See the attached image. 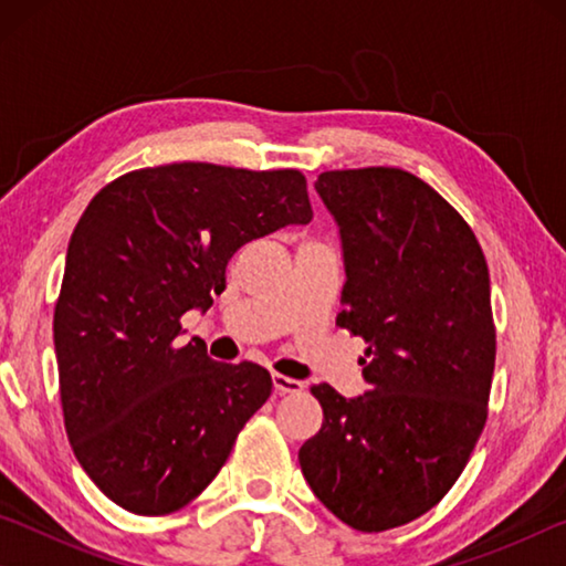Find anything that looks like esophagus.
Returning <instances> with one entry per match:
<instances>
[{"instance_id": "esophagus-1", "label": "esophagus", "mask_w": 566, "mask_h": 566, "mask_svg": "<svg viewBox=\"0 0 566 566\" xmlns=\"http://www.w3.org/2000/svg\"><path fill=\"white\" fill-rule=\"evenodd\" d=\"M272 381H274L276 395H300V391H304V381H300V379H292V377H284V375H272Z\"/></svg>"}]
</instances>
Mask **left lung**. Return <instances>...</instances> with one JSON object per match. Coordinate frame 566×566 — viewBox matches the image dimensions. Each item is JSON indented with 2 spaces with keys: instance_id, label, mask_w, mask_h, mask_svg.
<instances>
[{
  "instance_id": "8db88e82",
  "label": "left lung",
  "mask_w": 566,
  "mask_h": 566,
  "mask_svg": "<svg viewBox=\"0 0 566 566\" xmlns=\"http://www.w3.org/2000/svg\"><path fill=\"white\" fill-rule=\"evenodd\" d=\"M347 282L337 324L367 347L369 389L312 387L324 421L300 449L306 484L359 532L417 520L452 490L486 421L496 332L490 270L457 209L395 167L322 171Z\"/></svg>"
}]
</instances>
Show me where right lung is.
Masks as SVG:
<instances>
[{
	"mask_svg": "<svg viewBox=\"0 0 566 566\" xmlns=\"http://www.w3.org/2000/svg\"><path fill=\"white\" fill-rule=\"evenodd\" d=\"M310 222L302 171L207 161L129 171L84 209L54 306L60 397L76 462L122 510L189 504L270 399L260 364L177 347L179 317L224 292L239 247Z\"/></svg>",
	"mask_w": 566,
	"mask_h": 566,
	"instance_id": "add662e5",
	"label": "right lung"
}]
</instances>
